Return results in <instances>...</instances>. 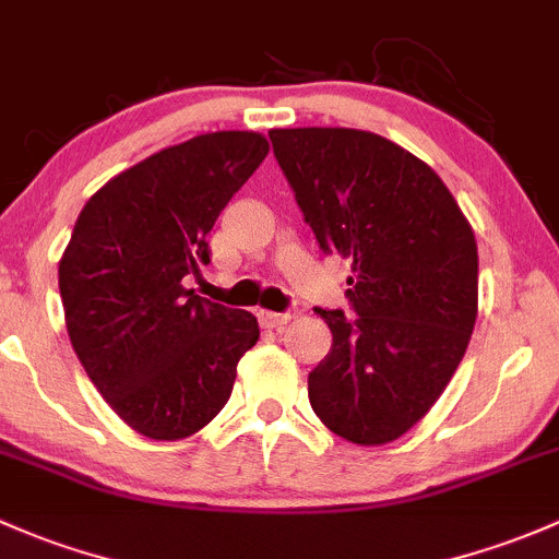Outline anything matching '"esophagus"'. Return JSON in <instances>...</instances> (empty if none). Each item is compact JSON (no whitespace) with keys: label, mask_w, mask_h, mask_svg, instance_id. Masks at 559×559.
<instances>
[{"label":"esophagus","mask_w":559,"mask_h":559,"mask_svg":"<svg viewBox=\"0 0 559 559\" xmlns=\"http://www.w3.org/2000/svg\"><path fill=\"white\" fill-rule=\"evenodd\" d=\"M257 316H260V324L264 329H281V326L289 324L292 319H295L292 313H273V310H260Z\"/></svg>","instance_id":"1"}]
</instances>
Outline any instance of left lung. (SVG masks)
Instances as JSON below:
<instances>
[{"mask_svg":"<svg viewBox=\"0 0 559 559\" xmlns=\"http://www.w3.org/2000/svg\"><path fill=\"white\" fill-rule=\"evenodd\" d=\"M273 152L326 254L350 260L343 310L316 313L332 350L308 374L337 437L378 448L437 404L472 340L477 238L431 166L356 128H273Z\"/></svg>","mask_w":559,"mask_h":559,"instance_id":"1","label":"left lung"}]
</instances>
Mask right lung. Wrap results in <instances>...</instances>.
<instances>
[{
	"label": "right lung",
	"instance_id": "obj_1",
	"mask_svg": "<svg viewBox=\"0 0 559 559\" xmlns=\"http://www.w3.org/2000/svg\"><path fill=\"white\" fill-rule=\"evenodd\" d=\"M254 131L201 133L109 179L74 222L58 262L67 332L87 378L133 431L176 442L233 393L260 340L249 310L185 289L209 264V233L267 157Z\"/></svg>",
	"mask_w": 559,
	"mask_h": 559
}]
</instances>
